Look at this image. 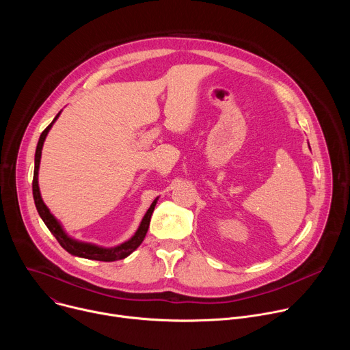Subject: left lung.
Returning a JSON list of instances; mask_svg holds the SVG:
<instances>
[{
	"label": "left lung",
	"mask_w": 350,
	"mask_h": 350,
	"mask_svg": "<svg viewBox=\"0 0 350 350\" xmlns=\"http://www.w3.org/2000/svg\"><path fill=\"white\" fill-rule=\"evenodd\" d=\"M309 148H310V145H309Z\"/></svg>",
	"instance_id": "left-lung-1"
}]
</instances>
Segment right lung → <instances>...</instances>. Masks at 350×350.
I'll return each mask as SVG.
<instances>
[{
    "instance_id": "obj_1",
    "label": "right lung",
    "mask_w": 350,
    "mask_h": 350,
    "mask_svg": "<svg viewBox=\"0 0 350 350\" xmlns=\"http://www.w3.org/2000/svg\"><path fill=\"white\" fill-rule=\"evenodd\" d=\"M62 112V111H61ZM61 112L55 116V119L51 122L40 135L37 148H36V155H34V174H33V198H34V204L37 208V212L40 215V217L42 219L44 224L46 226V228L51 231V234L57 238V241L61 243V246L65 249L66 252H69L73 256H79L83 259H90V260H99V262H115V260H122L124 258H127L129 255H131L135 249L141 245V242L144 241L146 231L149 228V221H151V216L152 212L157 206L158 202V198H155V201L152 202V205L149 206V209L146 211V213L144 215L137 231L134 232V235L122 242L120 245L116 246H111V247H105L101 245H96V243H91V242H84V241H79L73 237H70L62 223L51 213L46 208V205L44 204L42 198H41V192H40V187H38V169H40V161H41V151H42V145L44 141L49 133V130L53 129L54 123L57 122V119L59 118Z\"/></svg>"
}]
</instances>
